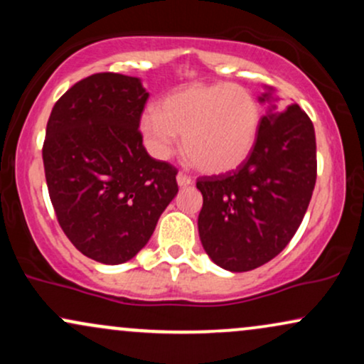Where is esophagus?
Wrapping results in <instances>:
<instances>
[{"instance_id":"1","label":"esophagus","mask_w":364,"mask_h":364,"mask_svg":"<svg viewBox=\"0 0 364 364\" xmlns=\"http://www.w3.org/2000/svg\"><path fill=\"white\" fill-rule=\"evenodd\" d=\"M176 181H178V185L181 186V188H185V186H190L191 183V178L190 176H186V174H183V173H179L178 176H176Z\"/></svg>"}]
</instances>
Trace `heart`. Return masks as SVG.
I'll return each mask as SVG.
<instances>
[{
	"instance_id": "heart-1",
	"label": "heart",
	"mask_w": 364,
	"mask_h": 364,
	"mask_svg": "<svg viewBox=\"0 0 364 364\" xmlns=\"http://www.w3.org/2000/svg\"><path fill=\"white\" fill-rule=\"evenodd\" d=\"M262 111L248 89L232 83H198L168 95L141 116L145 147L157 159L173 154L181 136L183 156L205 174H225L250 157Z\"/></svg>"
}]
</instances>
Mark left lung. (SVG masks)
Instances as JSON below:
<instances>
[{"label": "left lung", "mask_w": 364, "mask_h": 364, "mask_svg": "<svg viewBox=\"0 0 364 364\" xmlns=\"http://www.w3.org/2000/svg\"><path fill=\"white\" fill-rule=\"evenodd\" d=\"M274 89L257 144L232 173L203 176L198 235L210 260L229 272H248L286 248L310 205L316 181L315 128L298 104L279 109Z\"/></svg>", "instance_id": "1"}]
</instances>
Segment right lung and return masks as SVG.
Masks as SVG:
<instances>
[{"label": "right lung", "mask_w": 364, "mask_h": 364, "mask_svg": "<svg viewBox=\"0 0 364 364\" xmlns=\"http://www.w3.org/2000/svg\"><path fill=\"white\" fill-rule=\"evenodd\" d=\"M147 99L140 78L90 75L61 95L46 128L44 173L58 223L78 252L106 265L132 260L178 193L176 168L141 144Z\"/></svg>", "instance_id": "1"}]
</instances>
